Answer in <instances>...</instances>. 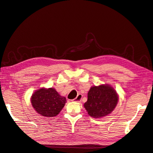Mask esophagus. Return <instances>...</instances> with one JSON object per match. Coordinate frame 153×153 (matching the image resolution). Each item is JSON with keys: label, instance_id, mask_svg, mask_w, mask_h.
<instances>
[{"label": "esophagus", "instance_id": "34e87169", "mask_svg": "<svg viewBox=\"0 0 153 153\" xmlns=\"http://www.w3.org/2000/svg\"><path fill=\"white\" fill-rule=\"evenodd\" d=\"M82 94H79L78 96H76V97L75 98V99H74V101H76V102H80V101H81V100H82Z\"/></svg>", "mask_w": 153, "mask_h": 153}]
</instances>
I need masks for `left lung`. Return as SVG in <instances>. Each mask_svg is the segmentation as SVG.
I'll return each mask as SVG.
<instances>
[{
  "label": "left lung",
  "instance_id": "8db88e82",
  "mask_svg": "<svg viewBox=\"0 0 153 153\" xmlns=\"http://www.w3.org/2000/svg\"><path fill=\"white\" fill-rule=\"evenodd\" d=\"M118 95L108 85L93 86L88 93V100L84 106L88 114L94 118H101L110 114L117 105Z\"/></svg>",
  "mask_w": 153,
  "mask_h": 153
}]
</instances>
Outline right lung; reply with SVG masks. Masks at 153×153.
Instances as JSON below:
<instances>
[{
    "label": "right lung",
    "instance_id": "right-lung-1",
    "mask_svg": "<svg viewBox=\"0 0 153 153\" xmlns=\"http://www.w3.org/2000/svg\"><path fill=\"white\" fill-rule=\"evenodd\" d=\"M30 101L37 113L44 117H53L59 113L67 100L55 89L50 88L36 90L31 96Z\"/></svg>",
    "mask_w": 153,
    "mask_h": 153
}]
</instances>
